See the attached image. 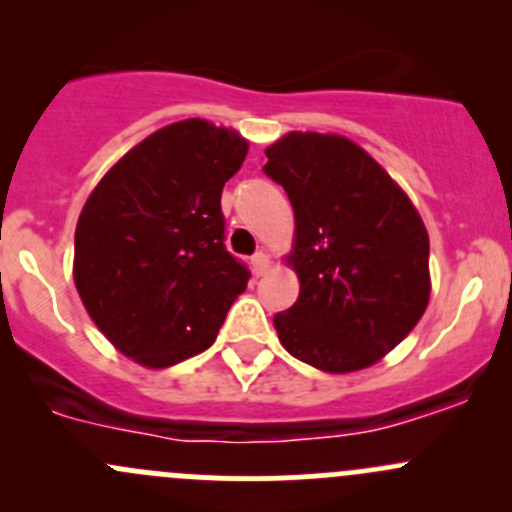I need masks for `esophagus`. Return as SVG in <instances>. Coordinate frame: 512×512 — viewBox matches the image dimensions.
<instances>
[{"label":"esophagus","instance_id":"esophagus-1","mask_svg":"<svg viewBox=\"0 0 512 512\" xmlns=\"http://www.w3.org/2000/svg\"><path fill=\"white\" fill-rule=\"evenodd\" d=\"M270 255H267V252H257L255 257H252V272H255L257 277H262V275H267V272H270Z\"/></svg>","mask_w":512,"mask_h":512}]
</instances>
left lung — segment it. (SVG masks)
<instances>
[{
	"instance_id": "left-lung-1",
	"label": "left lung",
	"mask_w": 512,
	"mask_h": 512,
	"mask_svg": "<svg viewBox=\"0 0 512 512\" xmlns=\"http://www.w3.org/2000/svg\"><path fill=\"white\" fill-rule=\"evenodd\" d=\"M265 170L294 210L287 265L299 297L275 314L294 359L349 374L384 359L431 297L428 232L401 185L337 133L289 131L265 151Z\"/></svg>"
}]
</instances>
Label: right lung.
I'll return each instance as SVG.
<instances>
[{
	"label": "right lung",
	"mask_w": 512,
	"mask_h": 512,
	"mask_svg": "<svg viewBox=\"0 0 512 512\" xmlns=\"http://www.w3.org/2000/svg\"><path fill=\"white\" fill-rule=\"evenodd\" d=\"M247 138L205 118L133 146L91 190L76 223L74 282L123 356L165 369L205 352L250 272L225 250L223 185Z\"/></svg>",
	"instance_id": "1"
}]
</instances>
